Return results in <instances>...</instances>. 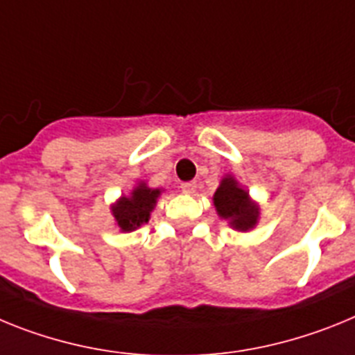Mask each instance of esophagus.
Instances as JSON below:
<instances>
[{"mask_svg": "<svg viewBox=\"0 0 355 355\" xmlns=\"http://www.w3.org/2000/svg\"><path fill=\"white\" fill-rule=\"evenodd\" d=\"M180 189L186 193V195H193L196 191V182H184L180 186Z\"/></svg>", "mask_w": 355, "mask_h": 355, "instance_id": "1", "label": "esophagus"}]
</instances>
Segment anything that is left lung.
<instances>
[{
    "mask_svg": "<svg viewBox=\"0 0 355 355\" xmlns=\"http://www.w3.org/2000/svg\"><path fill=\"white\" fill-rule=\"evenodd\" d=\"M214 207L221 220H227L232 229L239 232H248L259 221V205L252 202L248 191L237 184L232 175L221 180L220 187L216 189Z\"/></svg>",
    "mask_w": 355,
    "mask_h": 355,
    "instance_id": "1",
    "label": "left lung"
}]
</instances>
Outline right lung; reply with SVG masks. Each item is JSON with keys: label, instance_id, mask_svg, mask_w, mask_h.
<instances>
[{"label": "right lung", "instance_id": "add662e5", "mask_svg": "<svg viewBox=\"0 0 355 355\" xmlns=\"http://www.w3.org/2000/svg\"><path fill=\"white\" fill-rule=\"evenodd\" d=\"M162 191L148 187L144 182H139L132 189L130 196H121L118 202L114 203L112 216L121 232H132L139 229L141 225L148 223L150 212L155 207L157 198Z\"/></svg>", "mask_w": 355, "mask_h": 355}]
</instances>
